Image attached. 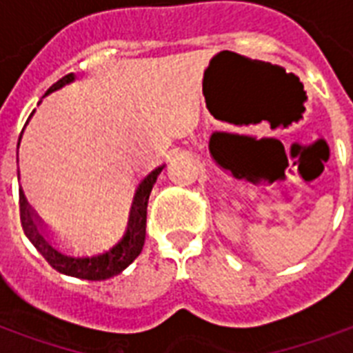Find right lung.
I'll use <instances>...</instances> for the list:
<instances>
[{
	"label": "right lung",
	"instance_id": "1",
	"mask_svg": "<svg viewBox=\"0 0 353 353\" xmlns=\"http://www.w3.org/2000/svg\"><path fill=\"white\" fill-rule=\"evenodd\" d=\"M71 82H74V74H65L63 79H60L57 84H52L47 90L46 95L62 90L63 85L71 84ZM32 113H30V117H32ZM163 168L165 165L148 172L146 176L139 179L133 190L124 196L121 210L117 212V221L113 223L112 231L99 240L84 241V243L71 241L68 238H60L54 234L46 221L36 214V210L27 203L23 190H21L19 192V218H21L25 236L58 273L85 280L112 279L124 271L143 251L144 236H146L148 198Z\"/></svg>",
	"mask_w": 353,
	"mask_h": 353
}]
</instances>
